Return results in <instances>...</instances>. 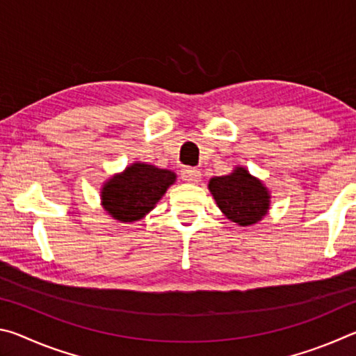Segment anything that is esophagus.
Masks as SVG:
<instances>
[{"mask_svg":"<svg viewBox=\"0 0 356 356\" xmlns=\"http://www.w3.org/2000/svg\"><path fill=\"white\" fill-rule=\"evenodd\" d=\"M180 176H182L185 182H188V184H200L202 174L200 170H196V168L185 166L184 170L180 171Z\"/></svg>","mask_w":356,"mask_h":356,"instance_id":"34e87169","label":"esophagus"}]
</instances>
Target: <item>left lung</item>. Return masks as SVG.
<instances>
[{
  "label": "left lung",
  "mask_w": 356,
  "mask_h": 356,
  "mask_svg": "<svg viewBox=\"0 0 356 356\" xmlns=\"http://www.w3.org/2000/svg\"><path fill=\"white\" fill-rule=\"evenodd\" d=\"M209 191L222 215L238 226L256 225L270 210L268 188L245 166H236L226 176L210 179Z\"/></svg>",
  "instance_id": "1"
}]
</instances>
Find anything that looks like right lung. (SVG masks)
<instances>
[{"mask_svg": "<svg viewBox=\"0 0 356 356\" xmlns=\"http://www.w3.org/2000/svg\"><path fill=\"white\" fill-rule=\"evenodd\" d=\"M176 180L177 174L171 170L135 161L105 180L100 188L102 207L120 222L140 221Z\"/></svg>", "mask_w": 356, "mask_h": 356, "instance_id": "obj_1", "label": "right lung"}]
</instances>
